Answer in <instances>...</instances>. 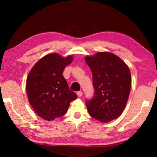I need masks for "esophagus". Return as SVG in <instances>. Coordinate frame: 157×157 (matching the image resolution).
<instances>
[{
  "instance_id": "obj_1",
  "label": "esophagus",
  "mask_w": 157,
  "mask_h": 157,
  "mask_svg": "<svg viewBox=\"0 0 157 157\" xmlns=\"http://www.w3.org/2000/svg\"><path fill=\"white\" fill-rule=\"evenodd\" d=\"M82 94H83V93H82V91H79L77 92V95H78V97H81Z\"/></svg>"
}]
</instances>
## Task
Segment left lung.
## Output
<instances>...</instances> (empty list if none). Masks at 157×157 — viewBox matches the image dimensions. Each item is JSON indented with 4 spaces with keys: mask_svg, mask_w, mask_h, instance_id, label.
I'll list each match as a JSON object with an SVG mask.
<instances>
[{
    "mask_svg": "<svg viewBox=\"0 0 157 157\" xmlns=\"http://www.w3.org/2000/svg\"><path fill=\"white\" fill-rule=\"evenodd\" d=\"M85 61L92 71L94 96L86 100L90 116L102 123L118 118L128 100L132 86L128 66L120 57L100 52Z\"/></svg>",
    "mask_w": 157,
    "mask_h": 157,
    "instance_id": "left-lung-1",
    "label": "left lung"
}]
</instances>
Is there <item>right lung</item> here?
Returning <instances> with one entry per match:
<instances>
[{"label": "right lung", "instance_id": "obj_1", "mask_svg": "<svg viewBox=\"0 0 157 157\" xmlns=\"http://www.w3.org/2000/svg\"><path fill=\"white\" fill-rule=\"evenodd\" d=\"M73 59L71 55L64 58L52 53L41 58L29 73L26 81L29 102L35 113L44 120L53 121L63 116L70 103L77 98L62 75Z\"/></svg>", "mask_w": 157, "mask_h": 157}]
</instances>
